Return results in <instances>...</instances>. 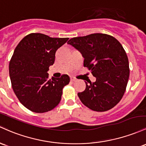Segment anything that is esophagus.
Segmentation results:
<instances>
[{"instance_id":"34e87169","label":"esophagus","mask_w":146,"mask_h":146,"mask_svg":"<svg viewBox=\"0 0 146 146\" xmlns=\"http://www.w3.org/2000/svg\"><path fill=\"white\" fill-rule=\"evenodd\" d=\"M70 80H71V81H72V82H74V81H76V78H75L74 77H71L70 78Z\"/></svg>"}]
</instances>
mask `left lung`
Segmentation results:
<instances>
[{
	"mask_svg": "<svg viewBox=\"0 0 146 146\" xmlns=\"http://www.w3.org/2000/svg\"><path fill=\"white\" fill-rule=\"evenodd\" d=\"M68 44L81 53L84 67L96 78L82 92L81 102L96 112L112 109L122 99L126 90L130 69L125 50L115 38L106 34H92L70 39Z\"/></svg>",
	"mask_w": 146,
	"mask_h": 146,
	"instance_id": "obj_1",
	"label": "left lung"
}]
</instances>
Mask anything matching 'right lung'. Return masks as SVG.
<instances>
[{"instance_id":"add662e5","label":"right lung","mask_w":146,"mask_h":146,"mask_svg":"<svg viewBox=\"0 0 146 146\" xmlns=\"http://www.w3.org/2000/svg\"><path fill=\"white\" fill-rule=\"evenodd\" d=\"M68 39L32 33L14 50L9 65L11 87L19 101L32 112H47L60 103L70 77L63 74L50 79L47 71L54 63L56 50Z\"/></svg>"}]
</instances>
